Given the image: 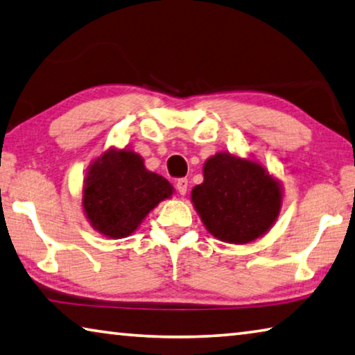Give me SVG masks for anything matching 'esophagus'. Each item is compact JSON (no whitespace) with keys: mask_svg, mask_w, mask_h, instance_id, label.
<instances>
[{"mask_svg":"<svg viewBox=\"0 0 355 355\" xmlns=\"http://www.w3.org/2000/svg\"><path fill=\"white\" fill-rule=\"evenodd\" d=\"M176 189H178V191H179V195H185L187 193V189H189V181L187 179H178L176 181Z\"/></svg>","mask_w":355,"mask_h":355,"instance_id":"esophagus-1","label":"esophagus"}]
</instances>
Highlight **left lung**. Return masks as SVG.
Here are the masks:
<instances>
[{
  "mask_svg": "<svg viewBox=\"0 0 355 355\" xmlns=\"http://www.w3.org/2000/svg\"><path fill=\"white\" fill-rule=\"evenodd\" d=\"M204 181L191 202L207 231L225 243L245 245L275 225L282 207V185L252 159L216 153L202 166Z\"/></svg>",
  "mask_w": 355,
  "mask_h": 355,
  "instance_id": "left-lung-1",
  "label": "left lung"
}]
</instances>
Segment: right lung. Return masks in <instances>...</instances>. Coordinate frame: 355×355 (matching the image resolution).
<instances>
[{
	"mask_svg": "<svg viewBox=\"0 0 355 355\" xmlns=\"http://www.w3.org/2000/svg\"><path fill=\"white\" fill-rule=\"evenodd\" d=\"M173 190L165 178L146 170L140 154L109 148L87 170L83 209L95 231L109 239H124Z\"/></svg>",
	"mask_w": 355,
	"mask_h": 355,
	"instance_id": "1",
	"label": "right lung"
}]
</instances>
